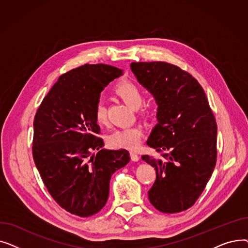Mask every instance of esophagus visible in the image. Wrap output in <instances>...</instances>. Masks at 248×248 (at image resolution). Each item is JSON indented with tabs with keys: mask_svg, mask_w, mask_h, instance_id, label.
<instances>
[{
	"mask_svg": "<svg viewBox=\"0 0 248 248\" xmlns=\"http://www.w3.org/2000/svg\"><path fill=\"white\" fill-rule=\"evenodd\" d=\"M129 155H131V159H132L133 162H138L139 161L140 157L136 152H129Z\"/></svg>",
	"mask_w": 248,
	"mask_h": 248,
	"instance_id": "1",
	"label": "esophagus"
}]
</instances>
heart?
<instances>
[{"label": "heart", "instance_id": "heart-1", "mask_svg": "<svg viewBox=\"0 0 248 248\" xmlns=\"http://www.w3.org/2000/svg\"><path fill=\"white\" fill-rule=\"evenodd\" d=\"M113 93L132 108H138L142 102V89L133 80L124 79L120 81L114 86ZM154 109L155 102L150 101L140 108V115L142 117H150L153 115ZM93 117L95 123L99 125H106L108 124L107 108L101 102L95 104L93 108ZM142 135H144V131L140 126L120 129L108 137V144L112 149L136 150L140 144Z\"/></svg>", "mask_w": 248, "mask_h": 248}]
</instances>
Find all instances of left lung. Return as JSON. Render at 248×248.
Instances as JSON below:
<instances>
[{
    "label": "left lung",
    "mask_w": 248,
    "mask_h": 248,
    "mask_svg": "<svg viewBox=\"0 0 248 248\" xmlns=\"http://www.w3.org/2000/svg\"><path fill=\"white\" fill-rule=\"evenodd\" d=\"M139 82L158 103V124L147 144L158 157L141 155L155 170L149 199L163 213L192 207L204 191L217 159V124L200 83L167 62H133Z\"/></svg>",
    "instance_id": "left-lung-1"
}]
</instances>
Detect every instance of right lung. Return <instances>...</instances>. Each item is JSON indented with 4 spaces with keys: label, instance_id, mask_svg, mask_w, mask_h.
I'll return each instance as SVG.
<instances>
[{
    "label": "right lung",
    "instance_id": "obj_1",
    "mask_svg": "<svg viewBox=\"0 0 248 248\" xmlns=\"http://www.w3.org/2000/svg\"><path fill=\"white\" fill-rule=\"evenodd\" d=\"M123 74L107 64H85L62 74L34 117L33 159L56 203L80 217L106 205L112 174L131 158L126 150H104L93 117L100 93ZM99 149L91 156L90 150Z\"/></svg>",
    "mask_w": 248,
    "mask_h": 248
}]
</instances>
